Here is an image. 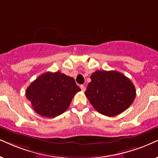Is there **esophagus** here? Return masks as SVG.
Segmentation results:
<instances>
[{"label":"esophagus","mask_w":158,"mask_h":158,"mask_svg":"<svg viewBox=\"0 0 158 158\" xmlns=\"http://www.w3.org/2000/svg\"><path fill=\"white\" fill-rule=\"evenodd\" d=\"M80 88H81V90H82L83 92H85V89H86L85 86V85H83L80 86Z\"/></svg>","instance_id":"obj_1"}]
</instances>
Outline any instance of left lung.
<instances>
[{
  "mask_svg": "<svg viewBox=\"0 0 158 158\" xmlns=\"http://www.w3.org/2000/svg\"><path fill=\"white\" fill-rule=\"evenodd\" d=\"M90 79L85 95L101 114L107 117L118 115L134 101V85L123 73L115 71H96Z\"/></svg>",
  "mask_w": 158,
  "mask_h": 158,
  "instance_id": "obj_1",
  "label": "left lung"
}]
</instances>
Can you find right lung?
Wrapping results in <instances>:
<instances>
[{
  "label": "right lung",
  "mask_w": 158,
  "mask_h": 158,
  "mask_svg": "<svg viewBox=\"0 0 158 158\" xmlns=\"http://www.w3.org/2000/svg\"><path fill=\"white\" fill-rule=\"evenodd\" d=\"M80 90L73 77L57 71L39 76L26 89L25 95L35 112L53 118L66 111L73 96Z\"/></svg>",
  "instance_id": "add662e5"
}]
</instances>
